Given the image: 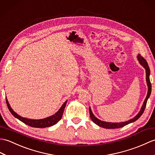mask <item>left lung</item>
<instances>
[{"mask_svg":"<svg viewBox=\"0 0 155 155\" xmlns=\"http://www.w3.org/2000/svg\"><path fill=\"white\" fill-rule=\"evenodd\" d=\"M137 58H138V60L139 61V63L141 64L146 70V80H147V85H148V93H147V97L145 99V101H144V104L143 105L141 109H140V112L138 113V114H137V115L136 117H135L132 119L129 120L128 121L122 122V123H108V122L102 121H101V120H99L97 118H96L94 116V115L93 114L91 109L89 108V115H90V117L92 120V121L94 123H95L96 125H97L101 127H104V128H105V129H118V128H121V127H123L127 125H128L130 123H133L134 121H137V120L143 115V113L144 111H145V107H146L147 100H148V99H149V97H150V94H151V84H150V79H149L150 69L149 67V65H148V64H147V61H146L145 58L140 56V54L138 55Z\"/></svg>","mask_w":155,"mask_h":155,"instance_id":"left-lung-1","label":"left lung"}]
</instances>
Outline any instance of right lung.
Masks as SVG:
<instances>
[{"instance_id": "obj_1", "label": "right lung", "mask_w": 155, "mask_h": 155, "mask_svg": "<svg viewBox=\"0 0 155 155\" xmlns=\"http://www.w3.org/2000/svg\"><path fill=\"white\" fill-rule=\"evenodd\" d=\"M6 102L10 113H12L14 117H15L16 118L19 119L20 121H21L24 123H25L26 125H28L30 127H36V128H45V127H48L56 124V123L61 119V117H62L67 101L62 105V106L61 107V108L59 109V111H58L56 114L53 115L52 116H50L49 117H47L43 119H39V120L30 119L24 118L22 117H20V115L17 114V113H16L15 111H14L12 109V108L10 107V106L8 102V100L6 99Z\"/></svg>"}]
</instances>
